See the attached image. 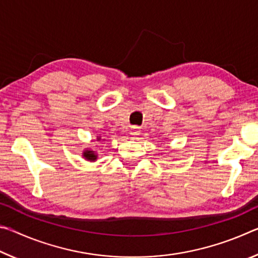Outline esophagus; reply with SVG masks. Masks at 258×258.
Returning a JSON list of instances; mask_svg holds the SVG:
<instances>
[{
	"instance_id": "1",
	"label": "esophagus",
	"mask_w": 258,
	"mask_h": 258,
	"mask_svg": "<svg viewBox=\"0 0 258 258\" xmlns=\"http://www.w3.org/2000/svg\"><path fill=\"white\" fill-rule=\"evenodd\" d=\"M139 134H140V128L137 127V126H135V127H132V130H131V135H132L133 138H137Z\"/></svg>"
}]
</instances>
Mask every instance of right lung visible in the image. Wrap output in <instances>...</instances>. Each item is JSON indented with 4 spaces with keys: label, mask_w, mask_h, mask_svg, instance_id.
Masks as SVG:
<instances>
[{
    "label": "right lung",
    "mask_w": 258,
    "mask_h": 258,
    "mask_svg": "<svg viewBox=\"0 0 258 258\" xmlns=\"http://www.w3.org/2000/svg\"><path fill=\"white\" fill-rule=\"evenodd\" d=\"M84 157H85V158L89 159V160H95V158H97V156L93 154V151H85L84 152Z\"/></svg>",
    "instance_id": "1"
}]
</instances>
